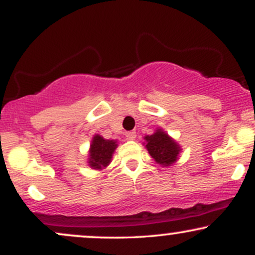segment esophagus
I'll return each mask as SVG.
<instances>
[{
    "mask_svg": "<svg viewBox=\"0 0 255 255\" xmlns=\"http://www.w3.org/2000/svg\"><path fill=\"white\" fill-rule=\"evenodd\" d=\"M126 137H127L128 140H134L136 137V131H134V130L127 131V133H126Z\"/></svg>",
    "mask_w": 255,
    "mask_h": 255,
    "instance_id": "34e87169",
    "label": "esophagus"
}]
</instances>
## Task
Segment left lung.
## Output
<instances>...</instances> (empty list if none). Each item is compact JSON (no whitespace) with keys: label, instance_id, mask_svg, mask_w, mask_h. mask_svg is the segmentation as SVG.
Wrapping results in <instances>:
<instances>
[{"label":"left lung","instance_id":"8db88e82","mask_svg":"<svg viewBox=\"0 0 255 255\" xmlns=\"http://www.w3.org/2000/svg\"><path fill=\"white\" fill-rule=\"evenodd\" d=\"M144 139L146 140L145 147L158 164L169 166L176 162L181 147L164 130L158 128L152 135H146Z\"/></svg>","mask_w":255,"mask_h":255}]
</instances>
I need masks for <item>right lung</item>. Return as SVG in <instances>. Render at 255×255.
Masks as SVG:
<instances>
[{
    "label": "right lung",
    "instance_id": "right-lung-1",
    "mask_svg": "<svg viewBox=\"0 0 255 255\" xmlns=\"http://www.w3.org/2000/svg\"><path fill=\"white\" fill-rule=\"evenodd\" d=\"M118 147L116 140H107L99 134H96L92 137V142L90 146L89 165L92 169L102 170L110 164L113 153Z\"/></svg>",
    "mask_w": 255,
    "mask_h": 255
}]
</instances>
